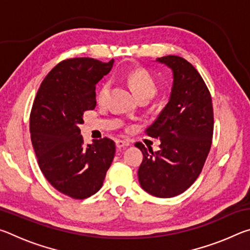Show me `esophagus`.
Instances as JSON below:
<instances>
[{"label":"esophagus","instance_id":"esophagus-1","mask_svg":"<svg viewBox=\"0 0 250 250\" xmlns=\"http://www.w3.org/2000/svg\"><path fill=\"white\" fill-rule=\"evenodd\" d=\"M116 146L117 147H119V149H125V147L129 146H130V142L128 140H117L116 141Z\"/></svg>","mask_w":250,"mask_h":250}]
</instances>
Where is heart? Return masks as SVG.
<instances>
[{
  "label": "heart",
  "mask_w": 250,
  "mask_h": 250,
  "mask_svg": "<svg viewBox=\"0 0 250 250\" xmlns=\"http://www.w3.org/2000/svg\"><path fill=\"white\" fill-rule=\"evenodd\" d=\"M131 89L133 90L137 98L142 96H150L151 98L156 91V83L149 71L142 68H138L131 71L126 77ZM110 90L109 83H101L98 91H97V100L98 103H104L107 98Z\"/></svg>",
  "instance_id": "heart-1"
}]
</instances>
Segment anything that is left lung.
Wrapping results in <instances>:
<instances>
[{
    "label": "left lung",
    "mask_w": 250,
    "mask_h": 250,
    "mask_svg": "<svg viewBox=\"0 0 250 250\" xmlns=\"http://www.w3.org/2000/svg\"><path fill=\"white\" fill-rule=\"evenodd\" d=\"M156 62L172 69L173 84L167 104L146 130L160 138V150L135 143L143 153L138 177L146 192L167 198L186 191L201 174L211 146L214 113L208 88L191 62L174 55Z\"/></svg>",
    "instance_id": "1"
}]
</instances>
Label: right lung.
<instances>
[{"instance_id":"1","label":"right lung","mask_w":250,"mask_h":250,"mask_svg":"<svg viewBox=\"0 0 250 250\" xmlns=\"http://www.w3.org/2000/svg\"><path fill=\"white\" fill-rule=\"evenodd\" d=\"M113 59H65L49 71L34 100L29 132L41 171L65 195L83 200L103 186L115 158L111 139L84 146L79 125L96 107V83L112 68Z\"/></svg>"}]
</instances>
